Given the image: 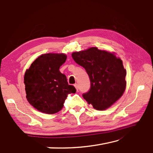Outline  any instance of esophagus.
Instances as JSON below:
<instances>
[{"mask_svg":"<svg viewBox=\"0 0 153 153\" xmlns=\"http://www.w3.org/2000/svg\"><path fill=\"white\" fill-rule=\"evenodd\" d=\"M74 86H75V88H76V90L78 91V85H77V83H76V84H74Z\"/></svg>","mask_w":153,"mask_h":153,"instance_id":"esophagus-1","label":"esophagus"}]
</instances>
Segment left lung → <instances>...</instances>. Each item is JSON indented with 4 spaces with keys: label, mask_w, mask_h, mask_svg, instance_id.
Returning a JSON list of instances; mask_svg holds the SVG:
<instances>
[{
    "label": "left lung",
    "mask_w": 153,
    "mask_h": 153,
    "mask_svg": "<svg viewBox=\"0 0 153 153\" xmlns=\"http://www.w3.org/2000/svg\"><path fill=\"white\" fill-rule=\"evenodd\" d=\"M90 79V89L83 97L97 110L107 109L120 98L126 87V70L120 58L97 48L71 54Z\"/></svg>",
    "instance_id": "8db88e82"
}]
</instances>
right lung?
<instances>
[{
  "instance_id": "add662e5",
  "label": "right lung",
  "mask_w": 153,
  "mask_h": 153,
  "mask_svg": "<svg viewBox=\"0 0 153 153\" xmlns=\"http://www.w3.org/2000/svg\"><path fill=\"white\" fill-rule=\"evenodd\" d=\"M66 58L64 53H45L26 71L24 82L27 100L41 112L53 114L59 111L68 94L76 92L59 70Z\"/></svg>"
}]
</instances>
